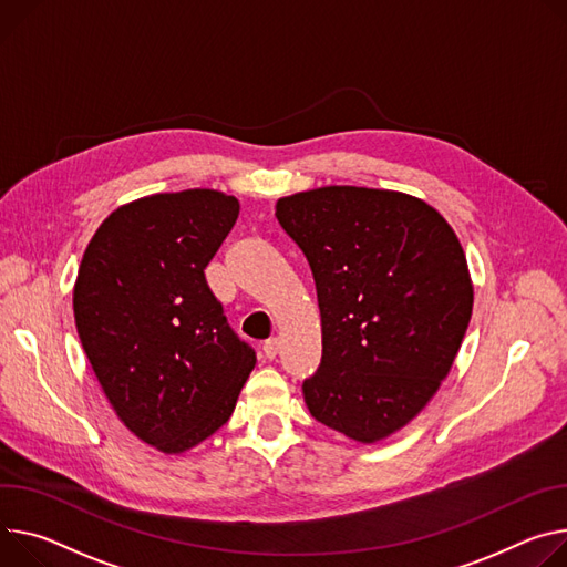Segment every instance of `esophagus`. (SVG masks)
<instances>
[{
	"mask_svg": "<svg viewBox=\"0 0 567 567\" xmlns=\"http://www.w3.org/2000/svg\"><path fill=\"white\" fill-rule=\"evenodd\" d=\"M262 350H265V354L269 357V359H276V354L280 352V339L278 337H274V339H269V341H265V346H262Z\"/></svg>",
	"mask_w": 567,
	"mask_h": 567,
	"instance_id": "34e87169",
	"label": "esophagus"
}]
</instances>
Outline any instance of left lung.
<instances>
[{
	"mask_svg": "<svg viewBox=\"0 0 567 567\" xmlns=\"http://www.w3.org/2000/svg\"><path fill=\"white\" fill-rule=\"evenodd\" d=\"M276 217L310 262L321 310L305 404L378 443L421 414L454 364L473 317L466 252L430 203L393 189H307L278 198Z\"/></svg>",
	"mask_w": 567,
	"mask_h": 567,
	"instance_id": "8db88e82",
	"label": "left lung"
}]
</instances>
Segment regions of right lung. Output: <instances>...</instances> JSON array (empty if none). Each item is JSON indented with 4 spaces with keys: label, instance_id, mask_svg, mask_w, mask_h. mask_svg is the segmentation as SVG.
Listing matches in <instances>:
<instances>
[{
    "label": "right lung",
    "instance_id": "right-lung-1",
    "mask_svg": "<svg viewBox=\"0 0 567 567\" xmlns=\"http://www.w3.org/2000/svg\"><path fill=\"white\" fill-rule=\"evenodd\" d=\"M239 200L183 189L131 200L92 235L74 282V321L117 419L181 454L233 414L255 352L205 280Z\"/></svg>",
    "mask_w": 567,
    "mask_h": 567
}]
</instances>
